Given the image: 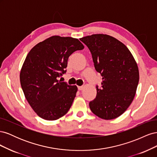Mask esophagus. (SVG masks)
<instances>
[{
    "mask_svg": "<svg viewBox=\"0 0 157 157\" xmlns=\"http://www.w3.org/2000/svg\"><path fill=\"white\" fill-rule=\"evenodd\" d=\"M83 88H84V86H78V89L79 90H82Z\"/></svg>",
    "mask_w": 157,
    "mask_h": 157,
    "instance_id": "1",
    "label": "esophagus"
}]
</instances>
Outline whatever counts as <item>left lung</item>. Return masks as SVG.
<instances>
[{"mask_svg": "<svg viewBox=\"0 0 157 157\" xmlns=\"http://www.w3.org/2000/svg\"><path fill=\"white\" fill-rule=\"evenodd\" d=\"M80 40L91 52L94 67L103 79L90 108L103 119L116 118L134 99L140 78L137 65L127 47L111 36L96 34Z\"/></svg>", "mask_w": 157, "mask_h": 157, "instance_id": "1", "label": "left lung"}]
</instances>
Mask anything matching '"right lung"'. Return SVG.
Returning a JSON list of instances; mask_svg holds the SVG:
<instances>
[{
    "label": "right lung",
    "mask_w": 157,
    "mask_h": 157,
    "mask_svg": "<svg viewBox=\"0 0 157 157\" xmlns=\"http://www.w3.org/2000/svg\"><path fill=\"white\" fill-rule=\"evenodd\" d=\"M84 48L77 39L53 36L27 54L20 73L21 86L28 103L43 119L57 120L69 110L77 87L58 79L66 73L69 57Z\"/></svg>",
    "instance_id": "add662e5"
}]
</instances>
